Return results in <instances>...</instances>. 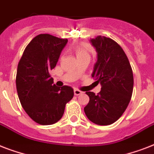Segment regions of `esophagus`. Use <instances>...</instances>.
Segmentation results:
<instances>
[{
	"label": "esophagus",
	"mask_w": 154,
	"mask_h": 154,
	"mask_svg": "<svg viewBox=\"0 0 154 154\" xmlns=\"http://www.w3.org/2000/svg\"><path fill=\"white\" fill-rule=\"evenodd\" d=\"M83 92H82L81 90H79V89H74V94L76 95V96H78V95H80V94H82Z\"/></svg>",
	"instance_id": "34e87169"
}]
</instances>
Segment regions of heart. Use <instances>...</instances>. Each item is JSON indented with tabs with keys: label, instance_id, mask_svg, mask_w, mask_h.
<instances>
[{
	"label": "heart",
	"instance_id": "b5f03b06",
	"mask_svg": "<svg viewBox=\"0 0 154 154\" xmlns=\"http://www.w3.org/2000/svg\"><path fill=\"white\" fill-rule=\"evenodd\" d=\"M74 53L76 54L77 58L89 56V50L87 49L86 47L83 46V45H77V47H75Z\"/></svg>",
	"mask_w": 154,
	"mask_h": 154
}]
</instances>
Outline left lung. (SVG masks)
Returning <instances> with one entry per match:
<instances>
[{
	"label": "left lung",
	"mask_w": 154,
	"mask_h": 154,
	"mask_svg": "<svg viewBox=\"0 0 154 154\" xmlns=\"http://www.w3.org/2000/svg\"><path fill=\"white\" fill-rule=\"evenodd\" d=\"M90 42L97 53L92 77L101 83V90L97 95L86 92L89 101L84 111L92 122L108 125L122 117L131 100L133 70L124 50L113 40L97 36Z\"/></svg>",
	"instance_id": "obj_1"
}]
</instances>
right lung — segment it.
Returning <instances> with one entry per match:
<instances>
[{"label": "right lung", "instance_id": "right-lung-1", "mask_svg": "<svg viewBox=\"0 0 154 154\" xmlns=\"http://www.w3.org/2000/svg\"><path fill=\"white\" fill-rule=\"evenodd\" d=\"M67 42V39L50 34L37 35L26 46L18 63V97L26 113L40 125L57 122L74 94L71 87L56 86L49 74Z\"/></svg>", "mask_w": 154, "mask_h": 154}]
</instances>
